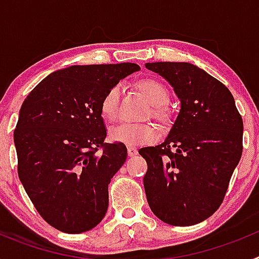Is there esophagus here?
Returning <instances> with one entry per match:
<instances>
[{
    "label": "esophagus",
    "instance_id": "obj_1",
    "mask_svg": "<svg viewBox=\"0 0 259 259\" xmlns=\"http://www.w3.org/2000/svg\"><path fill=\"white\" fill-rule=\"evenodd\" d=\"M127 153H128V155H130V157H135V155L137 154V149L135 148V146H128Z\"/></svg>",
    "mask_w": 259,
    "mask_h": 259
}]
</instances>
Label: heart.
I'll use <instances>...</instances> for the list:
<instances>
[{"mask_svg":"<svg viewBox=\"0 0 259 259\" xmlns=\"http://www.w3.org/2000/svg\"><path fill=\"white\" fill-rule=\"evenodd\" d=\"M139 88L149 102L154 106H162L167 101V91L159 81L153 79L141 80ZM122 92V85L116 84L111 87L101 101V114L106 120L114 122L118 118L119 96ZM155 114L159 115V109H155ZM111 140L123 143L125 145H139V144L152 143L157 139V130L150 123H120L110 131Z\"/></svg>","mask_w":259,"mask_h":259,"instance_id":"obj_1","label":"heart"}]
</instances>
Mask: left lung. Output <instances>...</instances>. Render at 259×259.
<instances>
[{"label": "left lung", "instance_id": "left-lung-1", "mask_svg": "<svg viewBox=\"0 0 259 259\" xmlns=\"http://www.w3.org/2000/svg\"><path fill=\"white\" fill-rule=\"evenodd\" d=\"M148 70L174 88L180 110L159 145L139 150L145 158L146 200L155 217L193 226L221 206L242 153L241 115L228 88L188 62H152Z\"/></svg>", "mask_w": 259, "mask_h": 259}]
</instances>
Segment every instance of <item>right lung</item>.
Wrapping results in <instances>:
<instances>
[{"label": "right lung", "mask_w": 259, "mask_h": 259, "mask_svg": "<svg viewBox=\"0 0 259 259\" xmlns=\"http://www.w3.org/2000/svg\"><path fill=\"white\" fill-rule=\"evenodd\" d=\"M139 70L130 62L70 66L48 75L23 101L14 131L18 175L38 214L62 232L92 230L106 214L110 180L127 148L104 143L101 101Z\"/></svg>", "instance_id": "add662e5"}]
</instances>
